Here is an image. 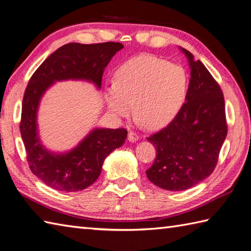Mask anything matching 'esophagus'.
I'll return each mask as SVG.
<instances>
[{"label": "esophagus", "instance_id": "obj_1", "mask_svg": "<svg viewBox=\"0 0 251 251\" xmlns=\"http://www.w3.org/2000/svg\"><path fill=\"white\" fill-rule=\"evenodd\" d=\"M139 138H140V136L138 135V134H136V132H134V131H129L128 132V140L130 142H136L138 139H139Z\"/></svg>", "mask_w": 251, "mask_h": 251}]
</instances>
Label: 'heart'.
<instances>
[{"mask_svg":"<svg viewBox=\"0 0 251 251\" xmlns=\"http://www.w3.org/2000/svg\"><path fill=\"white\" fill-rule=\"evenodd\" d=\"M189 77L179 65L141 55L117 69L115 82L106 87V104L112 114L127 116L134 111L151 128L163 127L177 115L188 93Z\"/></svg>","mask_w":251,"mask_h":251,"instance_id":"obj_1","label":"heart"}]
</instances>
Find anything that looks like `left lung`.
Wrapping results in <instances>:
<instances>
[{
  "label": "left lung",
  "instance_id": "left-lung-1",
  "mask_svg": "<svg viewBox=\"0 0 251 251\" xmlns=\"http://www.w3.org/2000/svg\"><path fill=\"white\" fill-rule=\"evenodd\" d=\"M182 51L191 68L185 102L167 127L147 138L156 149L147 176L167 191L188 190L210 176L227 134L219 84L189 50Z\"/></svg>",
  "mask_w": 251,
  "mask_h": 251
}]
</instances>
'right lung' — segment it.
Here are the masks:
<instances>
[{
    "instance_id": "add662e5",
    "label": "right lung",
    "mask_w": 251,
    "mask_h": 251,
    "mask_svg": "<svg viewBox=\"0 0 251 251\" xmlns=\"http://www.w3.org/2000/svg\"><path fill=\"white\" fill-rule=\"evenodd\" d=\"M121 43H69L47 57L32 74L23 100L20 134L31 172L50 188L76 192L88 188L98 179L105 157L123 146L125 128H96L73 149L63 154L47 151L36 130V112L42 95L50 85L62 79H86L101 87L104 68Z\"/></svg>"
}]
</instances>
